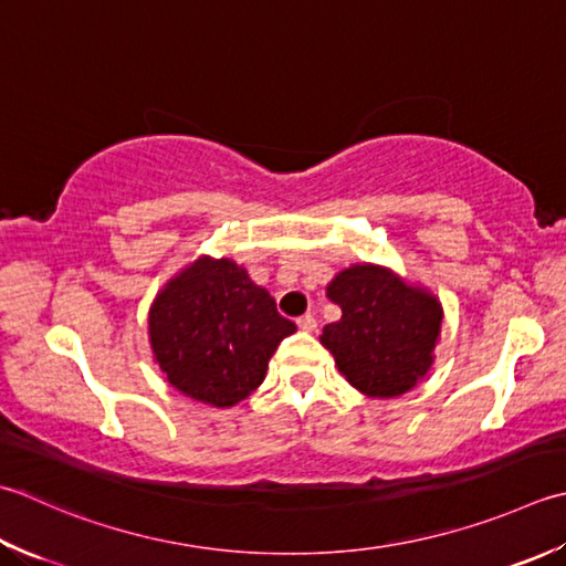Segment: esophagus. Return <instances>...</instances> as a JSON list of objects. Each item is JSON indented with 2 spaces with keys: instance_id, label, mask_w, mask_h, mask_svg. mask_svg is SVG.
I'll list each match as a JSON object with an SVG mask.
<instances>
[{
  "instance_id": "1",
  "label": "esophagus",
  "mask_w": 566,
  "mask_h": 566,
  "mask_svg": "<svg viewBox=\"0 0 566 566\" xmlns=\"http://www.w3.org/2000/svg\"><path fill=\"white\" fill-rule=\"evenodd\" d=\"M296 326L302 328V331H306V334H312V331H316L318 321H316V316H312V314H304V316L296 318Z\"/></svg>"
}]
</instances>
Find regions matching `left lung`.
<instances>
[{"label": "left lung", "instance_id": "8db88e82", "mask_svg": "<svg viewBox=\"0 0 566 566\" xmlns=\"http://www.w3.org/2000/svg\"><path fill=\"white\" fill-rule=\"evenodd\" d=\"M326 296L340 306V318L324 326L321 346L358 392L387 400L427 378L444 321L441 302L427 286L360 262L340 270Z\"/></svg>", "mask_w": 566, "mask_h": 566}]
</instances>
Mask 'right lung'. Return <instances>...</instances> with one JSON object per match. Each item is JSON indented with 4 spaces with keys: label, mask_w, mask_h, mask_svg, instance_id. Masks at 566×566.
<instances>
[{
    "label": "right lung",
    "mask_w": 566,
    "mask_h": 566,
    "mask_svg": "<svg viewBox=\"0 0 566 566\" xmlns=\"http://www.w3.org/2000/svg\"><path fill=\"white\" fill-rule=\"evenodd\" d=\"M294 331L245 268L210 254L176 272L149 308V346L164 378L220 409L258 390L280 340Z\"/></svg>",
    "instance_id": "obj_1"
}]
</instances>
